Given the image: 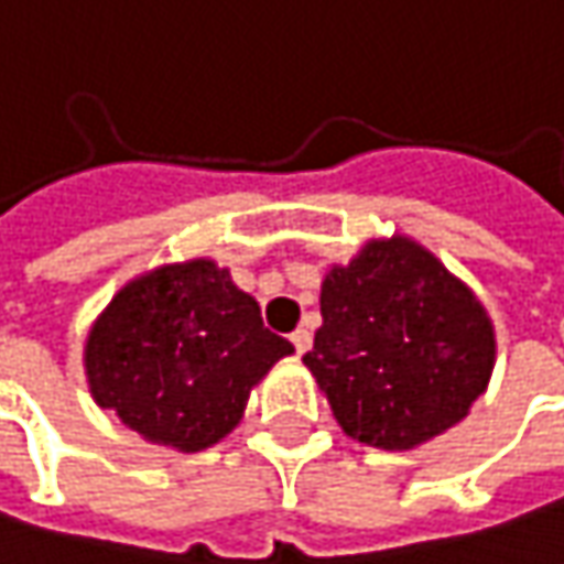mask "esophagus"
<instances>
[{"label": "esophagus", "mask_w": 564, "mask_h": 564, "mask_svg": "<svg viewBox=\"0 0 564 564\" xmlns=\"http://www.w3.org/2000/svg\"><path fill=\"white\" fill-rule=\"evenodd\" d=\"M290 341H293L296 354H306V350H310V345H313V335H310L306 328H296V332L290 335Z\"/></svg>", "instance_id": "1"}]
</instances>
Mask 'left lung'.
<instances>
[{
    "mask_svg": "<svg viewBox=\"0 0 564 564\" xmlns=\"http://www.w3.org/2000/svg\"><path fill=\"white\" fill-rule=\"evenodd\" d=\"M318 306L303 364L360 444L414 449L459 424L491 380L495 328L479 296L409 236L335 264Z\"/></svg>",
    "mask_w": 564,
    "mask_h": 564,
    "instance_id": "1",
    "label": "left lung"
}]
</instances>
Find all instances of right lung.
<instances>
[{
	"mask_svg": "<svg viewBox=\"0 0 564 564\" xmlns=\"http://www.w3.org/2000/svg\"><path fill=\"white\" fill-rule=\"evenodd\" d=\"M293 345L210 258L130 281L85 341L91 399L159 447L197 453L246 412L251 386Z\"/></svg>",
	"mask_w": 564,
	"mask_h": 564,
	"instance_id": "right-lung-1",
	"label": "right lung"
}]
</instances>
